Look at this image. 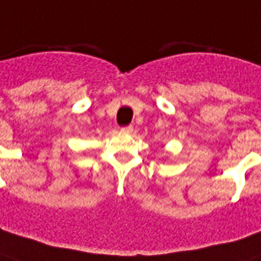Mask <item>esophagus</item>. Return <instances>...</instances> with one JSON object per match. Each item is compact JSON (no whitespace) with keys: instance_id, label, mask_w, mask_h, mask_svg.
Segmentation results:
<instances>
[{"instance_id":"1","label":"esophagus","mask_w":261,"mask_h":261,"mask_svg":"<svg viewBox=\"0 0 261 261\" xmlns=\"http://www.w3.org/2000/svg\"><path fill=\"white\" fill-rule=\"evenodd\" d=\"M133 130H134V127L133 126H126V127H123L122 133H124V134H130V133H133Z\"/></svg>"}]
</instances>
